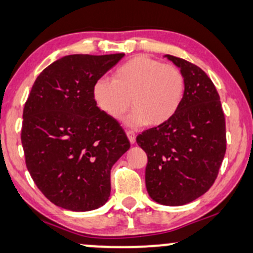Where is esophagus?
Listing matches in <instances>:
<instances>
[{
	"label": "esophagus",
	"instance_id": "1",
	"mask_svg": "<svg viewBox=\"0 0 253 253\" xmlns=\"http://www.w3.org/2000/svg\"><path fill=\"white\" fill-rule=\"evenodd\" d=\"M126 134H127V136H128V139H129V142H130V143H134V142H135V137H136V135H135V133L133 132V130L127 129V130H126Z\"/></svg>",
	"mask_w": 253,
	"mask_h": 253
}]
</instances>
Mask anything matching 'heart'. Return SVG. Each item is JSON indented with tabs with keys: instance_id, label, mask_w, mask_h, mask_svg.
I'll use <instances>...</instances> for the list:
<instances>
[{
	"instance_id": "1",
	"label": "heart",
	"mask_w": 253,
	"mask_h": 253,
	"mask_svg": "<svg viewBox=\"0 0 253 253\" xmlns=\"http://www.w3.org/2000/svg\"><path fill=\"white\" fill-rule=\"evenodd\" d=\"M185 92V79L177 66L146 56L125 62L113 73V79L94 83L93 98L98 107L114 120L134 110L126 123L130 126L164 124L176 113Z\"/></svg>"
}]
</instances>
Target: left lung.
I'll use <instances>...</instances> for the list:
<instances>
[{"label":"left lung","mask_w":253,"mask_h":253,"mask_svg":"<svg viewBox=\"0 0 253 253\" xmlns=\"http://www.w3.org/2000/svg\"><path fill=\"white\" fill-rule=\"evenodd\" d=\"M185 79L176 113L142 132L136 142L145 150L146 188L164 206H183L206 194L215 182L226 150L225 118L219 94L202 69L166 55Z\"/></svg>","instance_id":"left-lung-1"}]
</instances>
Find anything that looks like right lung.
Returning a JSON list of instances; mask_svg holds the SVG:
<instances>
[{"label": "right lung", "mask_w": 253, "mask_h": 253, "mask_svg": "<svg viewBox=\"0 0 253 253\" xmlns=\"http://www.w3.org/2000/svg\"><path fill=\"white\" fill-rule=\"evenodd\" d=\"M125 56L70 55L35 81L23 110L25 165L53 204L98 209L111 194V169L130 143L117 120L99 110L94 83Z\"/></svg>", "instance_id": "add662e5"}]
</instances>
